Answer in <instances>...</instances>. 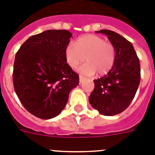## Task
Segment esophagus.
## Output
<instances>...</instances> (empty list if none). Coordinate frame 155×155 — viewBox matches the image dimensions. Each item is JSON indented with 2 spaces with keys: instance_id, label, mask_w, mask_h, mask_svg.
Masks as SVG:
<instances>
[{
  "instance_id": "1",
  "label": "esophagus",
  "mask_w": 155,
  "mask_h": 155,
  "mask_svg": "<svg viewBox=\"0 0 155 155\" xmlns=\"http://www.w3.org/2000/svg\"><path fill=\"white\" fill-rule=\"evenodd\" d=\"M84 79H85V77H84V76L79 75V83H80V84L84 81Z\"/></svg>"
}]
</instances>
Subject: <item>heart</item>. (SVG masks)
Masks as SVG:
<instances>
[{
	"mask_svg": "<svg viewBox=\"0 0 155 155\" xmlns=\"http://www.w3.org/2000/svg\"><path fill=\"white\" fill-rule=\"evenodd\" d=\"M64 57L68 64L75 68L87 60V62L79 68V72L92 76L97 72L99 76L109 72L115 61V50L110 43L101 37L87 35L78 39L74 44L67 46Z\"/></svg>",
	"mask_w": 155,
	"mask_h": 155,
	"instance_id": "1",
	"label": "heart"
}]
</instances>
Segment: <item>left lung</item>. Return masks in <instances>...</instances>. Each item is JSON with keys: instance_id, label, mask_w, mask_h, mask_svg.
Segmentation results:
<instances>
[{"instance_id": "obj_1", "label": "left lung", "mask_w": 155, "mask_h": 155, "mask_svg": "<svg viewBox=\"0 0 155 155\" xmlns=\"http://www.w3.org/2000/svg\"><path fill=\"white\" fill-rule=\"evenodd\" d=\"M115 50L114 65L105 76L95 79L89 97L94 108L103 115H118L126 110L135 97L140 82V64L134 46L118 33L102 29Z\"/></svg>"}]
</instances>
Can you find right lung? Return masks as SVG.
I'll return each mask as SVG.
<instances>
[{
	"label": "right lung",
	"instance_id": "right-lung-1",
	"mask_svg": "<svg viewBox=\"0 0 155 155\" xmlns=\"http://www.w3.org/2000/svg\"><path fill=\"white\" fill-rule=\"evenodd\" d=\"M72 33L49 29L25 40L15 54V91L25 109L42 119L54 118L66 105L79 75L67 64L64 51Z\"/></svg>",
	"mask_w": 155,
	"mask_h": 155
}]
</instances>
